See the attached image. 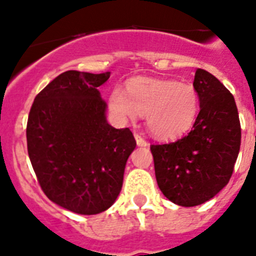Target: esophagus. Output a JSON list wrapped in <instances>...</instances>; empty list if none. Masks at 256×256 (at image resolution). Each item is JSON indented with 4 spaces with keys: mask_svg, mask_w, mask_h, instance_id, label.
<instances>
[{
    "mask_svg": "<svg viewBox=\"0 0 256 256\" xmlns=\"http://www.w3.org/2000/svg\"><path fill=\"white\" fill-rule=\"evenodd\" d=\"M134 138H136V142H137V144L138 146H141V148H144V146H148V141L142 137L141 134H138V133H134Z\"/></svg>",
    "mask_w": 256,
    "mask_h": 256,
    "instance_id": "obj_1",
    "label": "esophagus"
}]
</instances>
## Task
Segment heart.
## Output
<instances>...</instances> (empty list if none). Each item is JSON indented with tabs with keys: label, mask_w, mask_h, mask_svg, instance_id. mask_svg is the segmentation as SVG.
Segmentation results:
<instances>
[{
	"label": "heart",
	"mask_w": 256,
	"mask_h": 256,
	"mask_svg": "<svg viewBox=\"0 0 256 256\" xmlns=\"http://www.w3.org/2000/svg\"><path fill=\"white\" fill-rule=\"evenodd\" d=\"M126 91L114 88L108 96L112 114L122 120H134L146 114L148 130L160 140L187 132L200 112V96L191 83L141 76L130 79Z\"/></svg>",
	"instance_id": "heart-1"
}]
</instances>
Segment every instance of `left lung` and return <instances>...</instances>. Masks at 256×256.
I'll use <instances>...</instances> for the list:
<instances>
[{
  "label": "left lung",
  "mask_w": 256,
  "mask_h": 256,
  "mask_svg": "<svg viewBox=\"0 0 256 256\" xmlns=\"http://www.w3.org/2000/svg\"><path fill=\"white\" fill-rule=\"evenodd\" d=\"M194 86L200 112L191 132L176 142L150 146L160 191L187 208L204 204L230 182L241 144L232 94L204 69L196 70Z\"/></svg>",
  "instance_id": "obj_1"
}]
</instances>
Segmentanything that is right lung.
I'll return each instance as SVG.
<instances>
[{
  "label": "right lung",
  "mask_w": 256,
  "mask_h": 256,
  "mask_svg": "<svg viewBox=\"0 0 256 256\" xmlns=\"http://www.w3.org/2000/svg\"><path fill=\"white\" fill-rule=\"evenodd\" d=\"M110 73L68 70L36 96L26 124L32 166L44 195L58 206L92 216L115 202L136 148L130 128L106 120L97 87Z\"/></svg>",
  "instance_id": "obj_1"
}]
</instances>
